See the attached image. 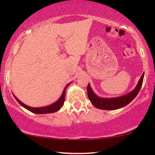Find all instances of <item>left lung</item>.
I'll use <instances>...</instances> for the list:
<instances>
[{
	"label": "left lung",
	"mask_w": 155,
	"mask_h": 155,
	"mask_svg": "<svg viewBox=\"0 0 155 155\" xmlns=\"http://www.w3.org/2000/svg\"><path fill=\"white\" fill-rule=\"evenodd\" d=\"M143 76L144 73L142 74L141 77L138 81V84L136 88L132 92L126 94L123 96L118 97H111V98H104V97H100L97 96L92 91L90 84L87 85V95L90 99V102L94 106L99 109L104 110H115L118 108H122L127 106V104L132 101L139 92L140 88H141L142 84H143Z\"/></svg>",
	"instance_id": "obj_1"
}]
</instances>
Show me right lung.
<instances>
[{
	"label": "right lung",
	"mask_w": 155,
	"mask_h": 155,
	"mask_svg": "<svg viewBox=\"0 0 155 155\" xmlns=\"http://www.w3.org/2000/svg\"><path fill=\"white\" fill-rule=\"evenodd\" d=\"M71 83L68 84L65 86V89H64L63 93H62L61 96H60V97L59 99H58V101H56V102L54 103V104L49 105V106H45V107H39V108H33V107H31V106H28L25 105V104H23V103L21 102L19 100L18 98H17V97H15V99L17 100V102L19 103V104L21 105V106H23L24 108H25L26 109H28V111L33 112V113H35V114H49V113H54V112H56L58 111V110L60 109V108L62 107V106H63V104H64V101H65V90H66V89L68 87V85L70 84Z\"/></svg>",
	"instance_id": "add662e5"
}]
</instances>
